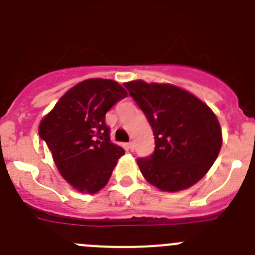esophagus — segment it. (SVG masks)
I'll return each instance as SVG.
<instances>
[{
	"instance_id": "esophagus-1",
	"label": "esophagus",
	"mask_w": 255,
	"mask_h": 255,
	"mask_svg": "<svg viewBox=\"0 0 255 255\" xmlns=\"http://www.w3.org/2000/svg\"><path fill=\"white\" fill-rule=\"evenodd\" d=\"M127 147L129 151H133V149H134V143H133V142H129V143L127 144Z\"/></svg>"
}]
</instances>
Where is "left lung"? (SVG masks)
<instances>
[{
    "label": "left lung",
    "mask_w": 255,
    "mask_h": 255,
    "mask_svg": "<svg viewBox=\"0 0 255 255\" xmlns=\"http://www.w3.org/2000/svg\"><path fill=\"white\" fill-rule=\"evenodd\" d=\"M125 87L153 130V153L137 160L143 177L166 192L182 191L200 181L223 144L215 113L176 85L133 80Z\"/></svg>",
    "instance_id": "8db88e82"
}]
</instances>
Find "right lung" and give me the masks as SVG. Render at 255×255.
Returning <instances> with one entry per match:
<instances>
[{
    "label": "right lung",
    "instance_id": "obj_1",
    "mask_svg": "<svg viewBox=\"0 0 255 255\" xmlns=\"http://www.w3.org/2000/svg\"><path fill=\"white\" fill-rule=\"evenodd\" d=\"M126 97L125 88L114 80H83L40 122V138L51 151L59 172L79 192L97 194L103 189L125 154L111 141L106 113Z\"/></svg>",
    "mask_w": 255,
    "mask_h": 255
}]
</instances>
